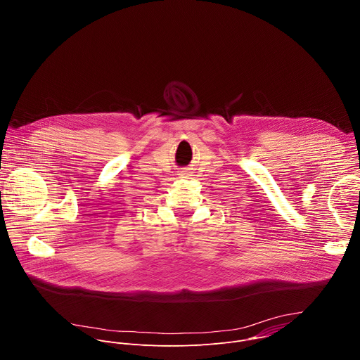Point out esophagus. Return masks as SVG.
<instances>
[{"mask_svg": "<svg viewBox=\"0 0 360 360\" xmlns=\"http://www.w3.org/2000/svg\"><path fill=\"white\" fill-rule=\"evenodd\" d=\"M178 175H179L181 178H189V176H191V175H189V172H188V169H186V171H182V172H179Z\"/></svg>", "mask_w": 360, "mask_h": 360, "instance_id": "obj_1", "label": "esophagus"}]
</instances>
